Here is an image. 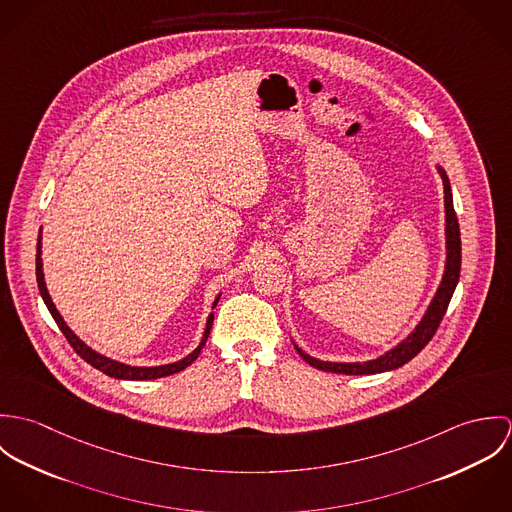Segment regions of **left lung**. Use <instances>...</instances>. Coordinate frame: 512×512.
I'll use <instances>...</instances> for the list:
<instances>
[{
  "label": "left lung",
  "mask_w": 512,
  "mask_h": 512,
  "mask_svg": "<svg viewBox=\"0 0 512 512\" xmlns=\"http://www.w3.org/2000/svg\"><path fill=\"white\" fill-rule=\"evenodd\" d=\"M439 175L443 179V193H445V236H447V264H445V274L441 280L436 297L432 299L424 319L420 325L414 329V333L402 341L398 347L382 355L380 359L368 361V363H323L317 361L309 355H305L299 347L295 351L307 365L315 366L325 372H337V374H376L384 370H394L398 366L406 365L412 361L436 335L439 323L447 311V305L451 301V295L455 292V286L459 282V272H461V232H459V222L453 209V197H451V187L445 171L439 167Z\"/></svg>",
  "instance_id": "1"
}]
</instances>
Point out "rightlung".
<instances>
[{
    "instance_id": "add662e5",
    "label": "right lung",
    "mask_w": 512,
    "mask_h": 512,
    "mask_svg": "<svg viewBox=\"0 0 512 512\" xmlns=\"http://www.w3.org/2000/svg\"><path fill=\"white\" fill-rule=\"evenodd\" d=\"M35 266H37V268H35V272H37V284H39L41 297H43V301H45L47 309L51 311L53 319L57 321L59 329L63 331V335L67 337V341L71 343V347L76 351V355H80L88 365H92L94 368L102 370V372H104V374H108V376H114V378H120V380H151V378H161V376L175 374V372H179V370L187 368L191 363H195V359L201 355V349L205 347V343H207V339H209V333H211V327H213V319H215V315H213V313H211V315H209V319H207V329H205V335H203L201 345H199V347H197L189 357H185V359H181V361H177V363H173V365L163 366H128L122 365V363H116V361H112V359H108V357L98 355V353H96V351H92L90 347H86V345H84V343L74 335L73 331L67 327V323L63 321L61 313H59V311H57V307L53 305L51 295H49V292H47V286H45V276H43V262H41V234H39V242H37V260H35ZM217 303H219V297L215 299V303H213V305H217Z\"/></svg>"
}]
</instances>
